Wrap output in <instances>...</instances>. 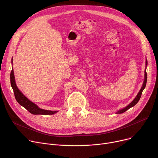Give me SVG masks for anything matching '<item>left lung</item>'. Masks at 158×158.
I'll return each instance as SVG.
<instances>
[{
	"label": "left lung",
	"instance_id": "obj_1",
	"mask_svg": "<svg viewBox=\"0 0 158 158\" xmlns=\"http://www.w3.org/2000/svg\"><path fill=\"white\" fill-rule=\"evenodd\" d=\"M147 64H148V62H147V60H146V67H147ZM146 82H147V73H146V69H145V71H144V81H143V86H142L141 89L139 90V93H138L137 96L136 97V98L133 100V101L130 105H128L127 106H126L125 108H124L119 110L118 111H117L116 114H121V113H123L125 112L126 111H127L128 110H129L130 108L134 106L139 102V100H140V98L141 97L142 92L146 87Z\"/></svg>",
	"mask_w": 158,
	"mask_h": 158
}]
</instances>
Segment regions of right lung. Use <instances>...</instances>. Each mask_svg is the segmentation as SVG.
<instances>
[{"label":"right lung","mask_w":158,"mask_h":158,"mask_svg":"<svg viewBox=\"0 0 158 158\" xmlns=\"http://www.w3.org/2000/svg\"><path fill=\"white\" fill-rule=\"evenodd\" d=\"M10 84L11 86L14 90L15 98L17 102L26 110H27L30 113L33 114H53L58 112V111H50L46 110L40 108L37 105L30 101L24 94L19 89L17 88L15 81V77L14 74L13 68L10 73Z\"/></svg>","instance_id":"add662e5"}]
</instances>
